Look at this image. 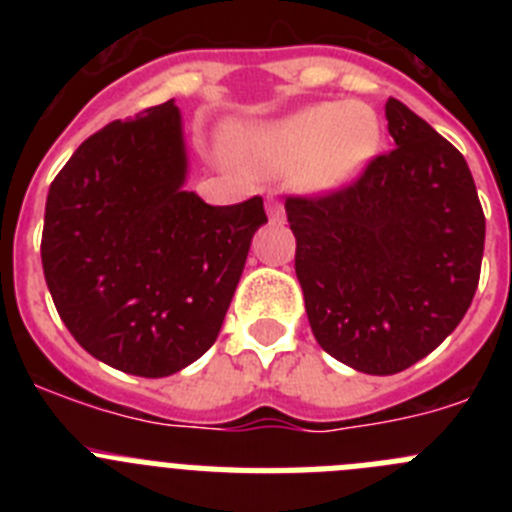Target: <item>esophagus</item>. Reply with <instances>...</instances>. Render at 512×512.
<instances>
[{"instance_id": "34e87169", "label": "esophagus", "mask_w": 512, "mask_h": 512, "mask_svg": "<svg viewBox=\"0 0 512 512\" xmlns=\"http://www.w3.org/2000/svg\"><path fill=\"white\" fill-rule=\"evenodd\" d=\"M266 215H269L271 223H284V207L279 205V202L269 200V205H266Z\"/></svg>"}]
</instances>
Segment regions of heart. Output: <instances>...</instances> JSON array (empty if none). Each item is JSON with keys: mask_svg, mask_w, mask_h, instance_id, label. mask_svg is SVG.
Returning <instances> with one entry per match:
<instances>
[{"mask_svg": "<svg viewBox=\"0 0 512 512\" xmlns=\"http://www.w3.org/2000/svg\"><path fill=\"white\" fill-rule=\"evenodd\" d=\"M235 151L261 176H289L297 192L328 197L369 169L382 148V120L366 102H315L235 133Z\"/></svg>", "mask_w": 512, "mask_h": 512, "instance_id": "heart-1", "label": "heart"}]
</instances>
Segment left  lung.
Listing matches in <instances>:
<instances>
[{"label":"left lung","instance_id":"obj_1","mask_svg":"<svg viewBox=\"0 0 512 512\" xmlns=\"http://www.w3.org/2000/svg\"><path fill=\"white\" fill-rule=\"evenodd\" d=\"M384 115L395 148L359 182L284 205L315 341L377 377L413 366L461 323L485 251L464 156L400 99Z\"/></svg>","mask_w":512,"mask_h":512}]
</instances>
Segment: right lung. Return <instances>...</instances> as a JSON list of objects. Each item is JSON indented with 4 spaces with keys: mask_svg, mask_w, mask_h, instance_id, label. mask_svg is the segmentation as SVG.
<instances>
[{
    "mask_svg": "<svg viewBox=\"0 0 512 512\" xmlns=\"http://www.w3.org/2000/svg\"><path fill=\"white\" fill-rule=\"evenodd\" d=\"M182 112L169 102L87 138L48 189L43 274L71 336L135 377H169L223 328L264 200L187 192Z\"/></svg>",
    "mask_w": 512,
    "mask_h": 512,
    "instance_id": "add662e5",
    "label": "right lung"
}]
</instances>
